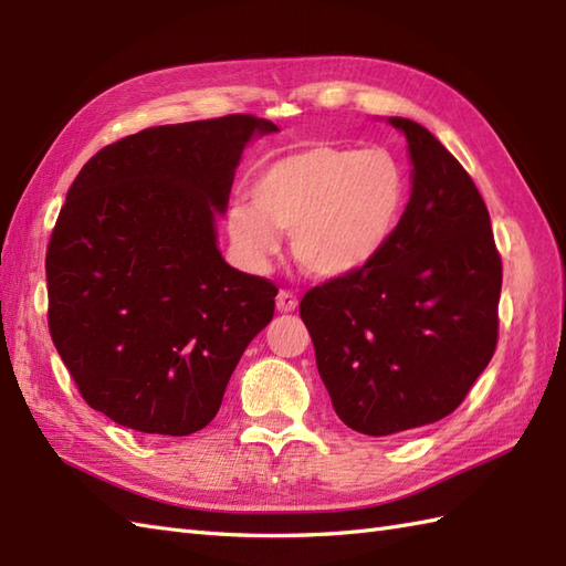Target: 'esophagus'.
<instances>
[{"instance_id":"1","label":"esophagus","mask_w":566,"mask_h":566,"mask_svg":"<svg viewBox=\"0 0 566 566\" xmlns=\"http://www.w3.org/2000/svg\"><path fill=\"white\" fill-rule=\"evenodd\" d=\"M296 306H298V298L292 292L282 290L280 294H276V308H280L282 314H290V311H294Z\"/></svg>"}]
</instances>
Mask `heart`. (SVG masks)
<instances>
[{
	"label": "heart",
	"mask_w": 566,
	"mask_h": 566,
	"mask_svg": "<svg viewBox=\"0 0 566 566\" xmlns=\"http://www.w3.org/2000/svg\"><path fill=\"white\" fill-rule=\"evenodd\" d=\"M406 170L384 148L316 143L264 165L250 203H233L226 233L250 268H264L280 248L273 231H292V252L323 280L367 268L389 243L406 203Z\"/></svg>",
	"instance_id": "obj_1"
}]
</instances>
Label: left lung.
Here are the masks:
<instances>
[{
    "label": "left lung",
    "mask_w": 566,
    "mask_h": 566,
    "mask_svg": "<svg viewBox=\"0 0 566 566\" xmlns=\"http://www.w3.org/2000/svg\"><path fill=\"white\" fill-rule=\"evenodd\" d=\"M413 189L367 268L308 290L298 314L335 413L365 436L450 416L494 357L501 255L486 203L454 155L411 118Z\"/></svg>",
    "instance_id": "left-lung-1"
}]
</instances>
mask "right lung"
Instances as JSON below:
<instances>
[{
    "instance_id": "obj_1",
    "label": "right lung",
    "mask_w": 566,
    "mask_h": 566,
    "mask_svg": "<svg viewBox=\"0 0 566 566\" xmlns=\"http://www.w3.org/2000/svg\"><path fill=\"white\" fill-rule=\"evenodd\" d=\"M252 114L138 130L92 155L45 252L48 328L94 411L150 436H191L219 413L276 286L216 248Z\"/></svg>"
}]
</instances>
